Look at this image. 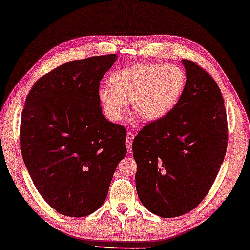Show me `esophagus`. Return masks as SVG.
I'll return each instance as SVG.
<instances>
[{
  "label": "esophagus",
  "instance_id": "esophagus-1",
  "mask_svg": "<svg viewBox=\"0 0 250 250\" xmlns=\"http://www.w3.org/2000/svg\"><path fill=\"white\" fill-rule=\"evenodd\" d=\"M133 138H135V133L131 132V131H128L127 132V137H126V145H127V151L130 154L132 151V148H131V144H132V140Z\"/></svg>",
  "mask_w": 250,
  "mask_h": 250
}]
</instances>
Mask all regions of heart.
I'll return each mask as SVG.
<instances>
[{
	"instance_id": "1",
	"label": "heart",
	"mask_w": 250,
	"mask_h": 250,
	"mask_svg": "<svg viewBox=\"0 0 250 250\" xmlns=\"http://www.w3.org/2000/svg\"><path fill=\"white\" fill-rule=\"evenodd\" d=\"M111 88L99 91L106 117L119 122L132 100L136 113L146 121L159 120L177 105L184 93L187 76L176 64L139 63L114 72L109 77Z\"/></svg>"
}]
</instances>
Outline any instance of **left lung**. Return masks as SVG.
<instances>
[{
  "instance_id": "left-lung-1",
  "label": "left lung",
  "mask_w": 250,
  "mask_h": 250,
  "mask_svg": "<svg viewBox=\"0 0 250 250\" xmlns=\"http://www.w3.org/2000/svg\"><path fill=\"white\" fill-rule=\"evenodd\" d=\"M182 63L187 83L177 105L146 124L132 142L138 196L164 218L184 215L203 202L228 144L226 109L216 82L192 60Z\"/></svg>"
}]
</instances>
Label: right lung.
Instances as JSON below:
<instances>
[{
    "mask_svg": "<svg viewBox=\"0 0 250 250\" xmlns=\"http://www.w3.org/2000/svg\"><path fill=\"white\" fill-rule=\"evenodd\" d=\"M117 60L108 54L73 60L41 76L21 115L24 163L40 195L65 216L83 217L104 204L126 129L102 113L100 82Z\"/></svg>",
    "mask_w": 250,
    "mask_h": 250,
    "instance_id": "right-lung-1",
    "label": "right lung"
}]
</instances>
